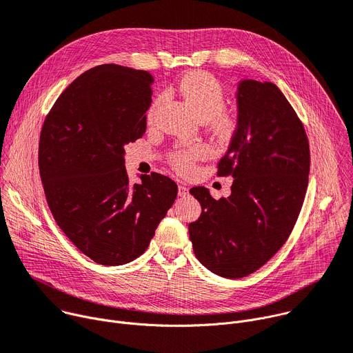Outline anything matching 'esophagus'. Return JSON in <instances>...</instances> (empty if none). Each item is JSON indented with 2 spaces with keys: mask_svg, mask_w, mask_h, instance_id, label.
<instances>
[{
  "mask_svg": "<svg viewBox=\"0 0 353 353\" xmlns=\"http://www.w3.org/2000/svg\"><path fill=\"white\" fill-rule=\"evenodd\" d=\"M188 194H190V193H188V188H187L185 185H183V184L179 185V196H180V197L184 199V197H188Z\"/></svg>",
  "mask_w": 353,
  "mask_h": 353,
  "instance_id": "obj_1",
  "label": "esophagus"
}]
</instances>
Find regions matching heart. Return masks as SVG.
<instances>
[{
    "instance_id": "heart-1",
    "label": "heart",
    "mask_w": 353,
    "mask_h": 353,
    "mask_svg": "<svg viewBox=\"0 0 353 353\" xmlns=\"http://www.w3.org/2000/svg\"><path fill=\"white\" fill-rule=\"evenodd\" d=\"M179 91L190 107L201 121L214 118L216 130L228 132L234 126V118L222 112L225 105V94L219 81L205 72H193L181 79ZM207 149L203 145L180 148L170 154L172 166L180 173H188L199 159L205 156Z\"/></svg>"
}]
</instances>
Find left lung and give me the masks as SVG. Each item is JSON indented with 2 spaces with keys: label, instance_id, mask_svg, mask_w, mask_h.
<instances>
[{
  "label": "left lung",
  "instance_id": "left-lung-1",
  "mask_svg": "<svg viewBox=\"0 0 353 353\" xmlns=\"http://www.w3.org/2000/svg\"><path fill=\"white\" fill-rule=\"evenodd\" d=\"M238 126L218 176H232L231 196L215 200L205 187L190 193L201 215L188 225L196 258L225 279L245 277L269 262L290 236L310 173L303 122L279 87L242 80Z\"/></svg>",
  "mask_w": 353,
  "mask_h": 353
}]
</instances>
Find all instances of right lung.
Segmentation results:
<instances>
[{"label":"right lung","mask_w":353,"mask_h":353,"mask_svg":"<svg viewBox=\"0 0 353 353\" xmlns=\"http://www.w3.org/2000/svg\"><path fill=\"white\" fill-rule=\"evenodd\" d=\"M153 77L119 65L95 66L63 91L45 118L39 173L50 212L95 263L132 262L149 246L177 197L159 173L131 184L125 145L142 138Z\"/></svg>","instance_id":"add662e5"}]
</instances>
